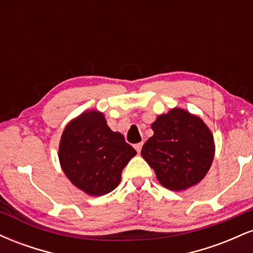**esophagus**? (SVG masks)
Listing matches in <instances>:
<instances>
[{"label": "esophagus", "instance_id": "34e87169", "mask_svg": "<svg viewBox=\"0 0 253 253\" xmlns=\"http://www.w3.org/2000/svg\"><path fill=\"white\" fill-rule=\"evenodd\" d=\"M141 147H143V143H139V144H135L134 145V149L136 150V152H138V153H140Z\"/></svg>", "mask_w": 253, "mask_h": 253}]
</instances>
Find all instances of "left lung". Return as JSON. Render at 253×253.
<instances>
[{
	"mask_svg": "<svg viewBox=\"0 0 253 253\" xmlns=\"http://www.w3.org/2000/svg\"><path fill=\"white\" fill-rule=\"evenodd\" d=\"M153 135L144 144L141 157L167 189L185 190L207 175L215 155L211 129L201 118L172 108L151 125Z\"/></svg>",
	"mask_w": 253,
	"mask_h": 253,
	"instance_id": "obj_1",
	"label": "left lung"
}]
</instances>
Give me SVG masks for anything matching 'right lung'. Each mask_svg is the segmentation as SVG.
<instances>
[{"mask_svg":"<svg viewBox=\"0 0 253 253\" xmlns=\"http://www.w3.org/2000/svg\"><path fill=\"white\" fill-rule=\"evenodd\" d=\"M136 151L113 132L103 113L88 110L66 125L59 143V163L75 187L90 196L110 193Z\"/></svg>","mask_w":253,"mask_h":253,"instance_id":"right-lung-1","label":"right lung"}]
</instances>
